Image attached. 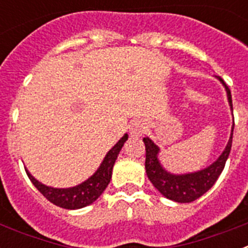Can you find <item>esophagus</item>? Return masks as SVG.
Here are the masks:
<instances>
[{"label":"esophagus","mask_w":248,"mask_h":248,"mask_svg":"<svg viewBox=\"0 0 248 248\" xmlns=\"http://www.w3.org/2000/svg\"><path fill=\"white\" fill-rule=\"evenodd\" d=\"M145 130L146 126L143 120H135V122L131 123L130 128H129V133L133 138H140L145 133Z\"/></svg>","instance_id":"obj_1"}]
</instances>
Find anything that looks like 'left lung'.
I'll return each instance as SVG.
<instances>
[{
	"mask_svg": "<svg viewBox=\"0 0 248 248\" xmlns=\"http://www.w3.org/2000/svg\"><path fill=\"white\" fill-rule=\"evenodd\" d=\"M216 78L225 87L230 109L232 111L231 92H230L226 83L223 82L220 77H216ZM233 126H235V122L232 124L231 135H230V139L226 144V148L223 149L220 156L209 166H206L205 169H201L199 171L186 172V174H172V172L168 171L160 163L159 146L150 138H144L143 141L145 144L146 150L145 170L149 180L151 181V184L155 186V189H157L160 194L169 200L175 201V202H192L200 196H202L206 191H209L214 186V184L216 183L220 174L222 172L223 168H225L226 160L230 155V151H231Z\"/></svg>",
	"mask_w": 248,
	"mask_h": 248,
	"instance_id": "left-lung-1",
	"label": "left lung"
}]
</instances>
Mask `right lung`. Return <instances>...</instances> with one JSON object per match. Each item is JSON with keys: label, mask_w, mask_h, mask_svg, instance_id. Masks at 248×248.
<instances>
[{"label": "right lung", "mask_w": 248, "mask_h": 248, "mask_svg": "<svg viewBox=\"0 0 248 248\" xmlns=\"http://www.w3.org/2000/svg\"><path fill=\"white\" fill-rule=\"evenodd\" d=\"M126 140H128V134H124L120 138L119 141L107 153L100 166L97 169V171L87 180L83 181L82 184L73 186V187L59 189V187L47 186L39 183L36 177L32 176L27 169H26V172L32 184L38 189V191L52 203L67 210L82 209L97 200L103 194L105 187L108 186V184L110 183L113 166Z\"/></svg>", "instance_id": "1"}]
</instances>
